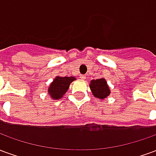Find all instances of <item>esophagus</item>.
Listing matches in <instances>:
<instances>
[{
    "label": "esophagus",
    "mask_w": 156,
    "mask_h": 156,
    "mask_svg": "<svg viewBox=\"0 0 156 156\" xmlns=\"http://www.w3.org/2000/svg\"><path fill=\"white\" fill-rule=\"evenodd\" d=\"M80 78H81V79H85V78H86V76H85V75H80Z\"/></svg>",
    "instance_id": "1"
}]
</instances>
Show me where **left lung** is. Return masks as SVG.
<instances>
[{
	"mask_svg": "<svg viewBox=\"0 0 156 156\" xmlns=\"http://www.w3.org/2000/svg\"><path fill=\"white\" fill-rule=\"evenodd\" d=\"M89 87L95 98L103 99V98H106L110 94V89L108 88L107 82L105 78L92 80Z\"/></svg>",
	"mask_w": 156,
	"mask_h": 156,
	"instance_id": "left-lung-1",
	"label": "left lung"
}]
</instances>
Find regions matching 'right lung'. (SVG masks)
Returning a JSON list of instances; mask_svg holds the SVG:
<instances>
[{
  "mask_svg": "<svg viewBox=\"0 0 156 156\" xmlns=\"http://www.w3.org/2000/svg\"><path fill=\"white\" fill-rule=\"evenodd\" d=\"M75 79L74 77H56L48 88L50 97L56 100L62 98L68 91L70 83Z\"/></svg>",
  "mask_w": 156,
  "mask_h": 156,
  "instance_id": "1",
  "label": "right lung"
}]
</instances>
